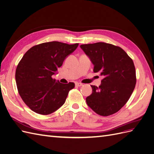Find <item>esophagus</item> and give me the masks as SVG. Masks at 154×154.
I'll use <instances>...</instances> for the list:
<instances>
[{
    "label": "esophagus",
    "mask_w": 154,
    "mask_h": 154,
    "mask_svg": "<svg viewBox=\"0 0 154 154\" xmlns=\"http://www.w3.org/2000/svg\"><path fill=\"white\" fill-rule=\"evenodd\" d=\"M75 85H76V86H78V87H81V86L83 85L82 83H78V82H76Z\"/></svg>",
    "instance_id": "esophagus-1"
}]
</instances>
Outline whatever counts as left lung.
<instances>
[{"label": "left lung", "mask_w": 154, "mask_h": 154, "mask_svg": "<svg viewBox=\"0 0 154 154\" xmlns=\"http://www.w3.org/2000/svg\"><path fill=\"white\" fill-rule=\"evenodd\" d=\"M80 48L94 65V72L103 76L98 87L91 85L92 92L86 97L87 104L102 116L117 112L128 101L136 86L133 60L123 49L110 44H83Z\"/></svg>", "instance_id": "left-lung-1"}]
</instances>
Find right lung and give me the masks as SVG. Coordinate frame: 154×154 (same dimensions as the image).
<instances>
[{
    "mask_svg": "<svg viewBox=\"0 0 154 154\" xmlns=\"http://www.w3.org/2000/svg\"><path fill=\"white\" fill-rule=\"evenodd\" d=\"M78 46L49 42L33 46L23 56L16 69V83L22 100L35 112L50 114L64 104L75 85L61 83L52 76Z\"/></svg>",
    "mask_w": 154,
    "mask_h": 154,
    "instance_id": "obj_1",
    "label": "right lung"
}]
</instances>
